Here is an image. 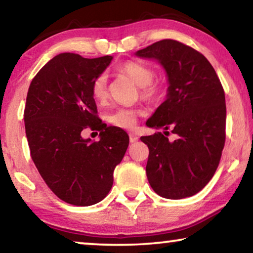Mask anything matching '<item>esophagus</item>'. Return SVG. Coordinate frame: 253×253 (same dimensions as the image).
Wrapping results in <instances>:
<instances>
[{"label": "esophagus", "instance_id": "34e87169", "mask_svg": "<svg viewBox=\"0 0 253 253\" xmlns=\"http://www.w3.org/2000/svg\"><path fill=\"white\" fill-rule=\"evenodd\" d=\"M129 139H130V143H136V141H138V139H139V137H138L136 133H130Z\"/></svg>", "mask_w": 253, "mask_h": 253}]
</instances>
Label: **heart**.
Returning a JSON list of instances; mask_svg holds the SVG:
<instances>
[{"label":"heart","instance_id":"b5f03b06","mask_svg":"<svg viewBox=\"0 0 253 253\" xmlns=\"http://www.w3.org/2000/svg\"><path fill=\"white\" fill-rule=\"evenodd\" d=\"M120 71L140 86V94L146 100H154L160 94L161 87L154 78V71L139 62L127 61L120 67ZM91 92L98 102H105L108 98V81L105 74H100L92 82ZM143 115V110L132 107H121L110 114L108 121L121 129L131 130L137 126L138 117Z\"/></svg>","mask_w":253,"mask_h":253}]
</instances>
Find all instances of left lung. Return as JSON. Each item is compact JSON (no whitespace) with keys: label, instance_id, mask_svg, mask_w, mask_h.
I'll return each mask as SVG.
<instances>
[{"label":"left lung","instance_id":"8db88e82","mask_svg":"<svg viewBox=\"0 0 253 253\" xmlns=\"http://www.w3.org/2000/svg\"><path fill=\"white\" fill-rule=\"evenodd\" d=\"M155 58L168 76L167 99L147 126L165 129L140 139L150 154L146 175L159 196L182 199L199 192L215 174L226 140V99L212 64L198 50L165 39L138 50ZM170 129L178 137H165Z\"/></svg>","mask_w":253,"mask_h":253}]
</instances>
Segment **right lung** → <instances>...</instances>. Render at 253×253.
<instances>
[{"mask_svg":"<svg viewBox=\"0 0 253 253\" xmlns=\"http://www.w3.org/2000/svg\"><path fill=\"white\" fill-rule=\"evenodd\" d=\"M112 56L85 58L62 53L32 79L24 121L31 158L48 188L63 202L89 206L101 202L113 186V172L129 146L120 127L98 116L92 82ZM86 128L100 131V140H84Z\"/></svg>","mask_w":253,"mask_h":253,"instance_id":"1","label":"right lung"}]
</instances>
